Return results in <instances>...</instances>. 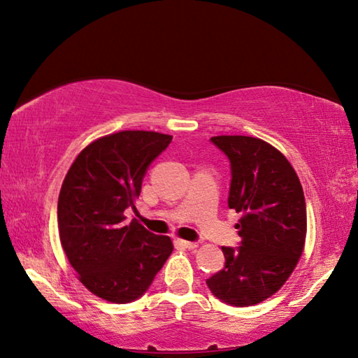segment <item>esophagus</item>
Segmentation results:
<instances>
[{"mask_svg":"<svg viewBox=\"0 0 358 358\" xmlns=\"http://www.w3.org/2000/svg\"><path fill=\"white\" fill-rule=\"evenodd\" d=\"M179 244L182 245L185 249H196L198 248V243H192V241H184V239H180Z\"/></svg>","mask_w":358,"mask_h":358,"instance_id":"1","label":"esophagus"}]
</instances>
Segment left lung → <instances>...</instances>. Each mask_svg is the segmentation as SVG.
Wrapping results in <instances>:
<instances>
[{
  "mask_svg": "<svg viewBox=\"0 0 358 358\" xmlns=\"http://www.w3.org/2000/svg\"><path fill=\"white\" fill-rule=\"evenodd\" d=\"M230 158L228 206L241 215V245L222 248L225 266L206 280L231 306H252L276 294L294 273L306 243V203L294 166L266 141L213 136Z\"/></svg>",
  "mask_w": 358,
  "mask_h": 358,
  "instance_id": "1",
  "label": "left lung"
}]
</instances>
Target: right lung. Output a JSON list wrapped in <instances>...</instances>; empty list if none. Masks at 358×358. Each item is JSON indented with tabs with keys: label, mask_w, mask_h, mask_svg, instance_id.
Wrapping results in <instances>:
<instances>
[{
	"label": "right lung",
	"mask_w": 358,
	"mask_h": 358,
	"mask_svg": "<svg viewBox=\"0 0 358 358\" xmlns=\"http://www.w3.org/2000/svg\"><path fill=\"white\" fill-rule=\"evenodd\" d=\"M171 139L144 130L106 134L82 149L64 176L57 208L62 248L85 289L103 300H136L174 249L171 238L138 220L125 224L124 215Z\"/></svg>",
	"instance_id": "obj_1"
}]
</instances>
